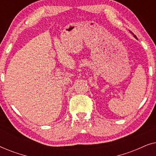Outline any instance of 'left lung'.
I'll use <instances>...</instances> for the list:
<instances>
[{"label": "left lung", "instance_id": "1", "mask_svg": "<svg viewBox=\"0 0 156 156\" xmlns=\"http://www.w3.org/2000/svg\"><path fill=\"white\" fill-rule=\"evenodd\" d=\"M132 34H133V33H132ZM133 36H134V37H135L136 38V35H133Z\"/></svg>", "mask_w": 156, "mask_h": 156}]
</instances>
